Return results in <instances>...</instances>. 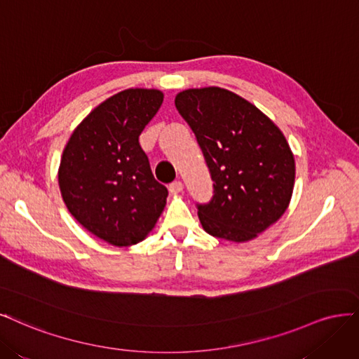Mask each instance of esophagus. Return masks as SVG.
<instances>
[{
    "instance_id": "obj_1",
    "label": "esophagus",
    "mask_w": 359,
    "mask_h": 359,
    "mask_svg": "<svg viewBox=\"0 0 359 359\" xmlns=\"http://www.w3.org/2000/svg\"><path fill=\"white\" fill-rule=\"evenodd\" d=\"M168 191H170V194H172V195L180 194V192L183 191V183H182L180 180L172 182V183L170 184V187H168Z\"/></svg>"
}]
</instances>
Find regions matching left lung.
Returning a JSON list of instances; mask_svg holds the SVG:
<instances>
[{
	"instance_id": "8db88e82",
	"label": "left lung",
	"mask_w": 359,
	"mask_h": 359,
	"mask_svg": "<svg viewBox=\"0 0 359 359\" xmlns=\"http://www.w3.org/2000/svg\"><path fill=\"white\" fill-rule=\"evenodd\" d=\"M176 109L210 170L215 195L198 205L207 234L233 243L257 238L292 198L295 159L283 133L257 106L228 89H184Z\"/></svg>"
}]
</instances>
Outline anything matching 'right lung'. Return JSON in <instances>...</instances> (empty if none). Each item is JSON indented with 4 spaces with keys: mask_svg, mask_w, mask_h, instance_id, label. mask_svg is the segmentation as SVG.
I'll list each match as a JSON object with an SVG mask.
<instances>
[{
    "mask_svg": "<svg viewBox=\"0 0 359 359\" xmlns=\"http://www.w3.org/2000/svg\"><path fill=\"white\" fill-rule=\"evenodd\" d=\"M163 101L158 89L121 90L98 104L64 147L57 183L67 209L111 246L144 240L165 207L168 191L138 143Z\"/></svg>",
    "mask_w": 359,
    "mask_h": 359,
    "instance_id": "right-lung-1",
    "label": "right lung"
}]
</instances>
